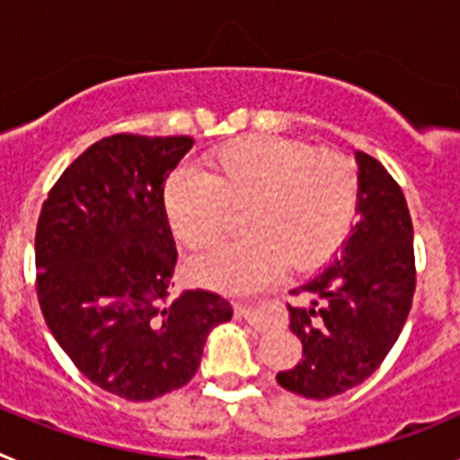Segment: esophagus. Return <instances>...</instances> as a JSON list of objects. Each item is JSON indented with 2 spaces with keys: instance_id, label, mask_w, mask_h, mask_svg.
Here are the masks:
<instances>
[{
  "instance_id": "obj_1",
  "label": "esophagus",
  "mask_w": 460,
  "mask_h": 460,
  "mask_svg": "<svg viewBox=\"0 0 460 460\" xmlns=\"http://www.w3.org/2000/svg\"><path fill=\"white\" fill-rule=\"evenodd\" d=\"M237 311L242 313V318L255 329H267L271 324L270 315H267V304L262 299H251V302H239Z\"/></svg>"
}]
</instances>
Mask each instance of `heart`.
Listing matches in <instances>:
<instances>
[{
  "label": "heart",
  "instance_id": "obj_1",
  "mask_svg": "<svg viewBox=\"0 0 460 460\" xmlns=\"http://www.w3.org/2000/svg\"><path fill=\"white\" fill-rule=\"evenodd\" d=\"M357 205L355 165L339 152L299 140L251 136L205 158V174L174 172L164 209L174 237L189 249H209L249 209L251 234L190 262L198 283L218 290L260 286L290 260L311 270L334 253L350 230Z\"/></svg>",
  "mask_w": 460,
  "mask_h": 460
}]
</instances>
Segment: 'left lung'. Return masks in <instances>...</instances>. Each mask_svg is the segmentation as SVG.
Returning a JSON list of instances; mask_svg holds the SVG:
<instances>
[{"instance_id":"8db88e82","label":"left lung","mask_w":460,"mask_h":460,"mask_svg":"<svg viewBox=\"0 0 460 460\" xmlns=\"http://www.w3.org/2000/svg\"><path fill=\"white\" fill-rule=\"evenodd\" d=\"M355 158L359 221L327 270L292 290L311 296V306H288L304 359L276 376L288 392L318 401L376 373L408 320L414 295L412 218L403 190L377 158L364 152Z\"/></svg>"}]
</instances>
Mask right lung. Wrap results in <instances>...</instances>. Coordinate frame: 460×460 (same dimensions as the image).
Here are the masks:
<instances>
[{
  "mask_svg": "<svg viewBox=\"0 0 460 460\" xmlns=\"http://www.w3.org/2000/svg\"><path fill=\"white\" fill-rule=\"evenodd\" d=\"M193 137L117 133L84 149L36 226V295L84 377L128 401L184 387L207 334L233 318L209 290L170 295L177 249L164 189Z\"/></svg>",
  "mask_w": 460,
  "mask_h": 460,
  "instance_id": "1",
  "label": "right lung"
}]
</instances>
